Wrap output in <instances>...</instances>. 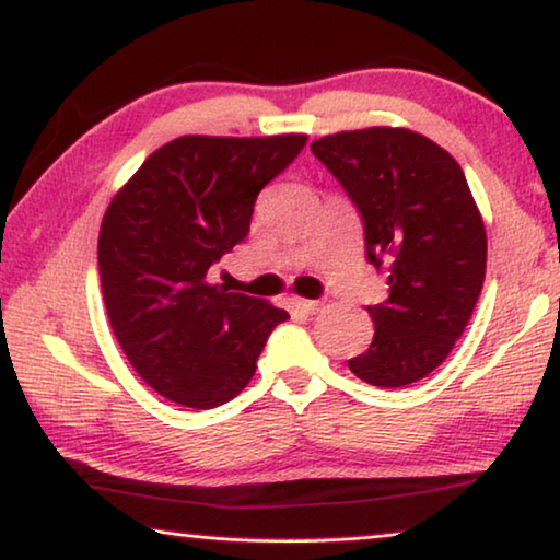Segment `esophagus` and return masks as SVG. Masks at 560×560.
Listing matches in <instances>:
<instances>
[{
  "mask_svg": "<svg viewBox=\"0 0 560 560\" xmlns=\"http://www.w3.org/2000/svg\"><path fill=\"white\" fill-rule=\"evenodd\" d=\"M292 305H298L300 310H303V313H310V315H315L317 310H323V300H305V298H292Z\"/></svg>",
  "mask_w": 560,
  "mask_h": 560,
  "instance_id": "obj_1",
  "label": "esophagus"
}]
</instances>
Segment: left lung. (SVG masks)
I'll list each match as a JSON object with an SVG mask.
<instances>
[{
  "label": "left lung",
  "mask_w": 560,
  "mask_h": 560,
  "mask_svg": "<svg viewBox=\"0 0 560 560\" xmlns=\"http://www.w3.org/2000/svg\"><path fill=\"white\" fill-rule=\"evenodd\" d=\"M365 228V257L390 295L368 305L375 338L348 360L360 381L402 388L443 363L486 280V228L466 175L428 137L368 127L315 140Z\"/></svg>",
  "instance_id": "8db88e82"
}]
</instances>
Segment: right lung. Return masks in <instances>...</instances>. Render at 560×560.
I'll list each match as a JSON object with an SVG mask.
<instances>
[{"label":"right lung","mask_w":560,"mask_h":560,"mask_svg":"<svg viewBox=\"0 0 560 560\" xmlns=\"http://www.w3.org/2000/svg\"><path fill=\"white\" fill-rule=\"evenodd\" d=\"M307 135H187L152 152L102 220L97 260L112 332L137 375L185 408L210 410L253 381L288 313L208 282L250 232L255 200Z\"/></svg>","instance_id":"1"}]
</instances>
